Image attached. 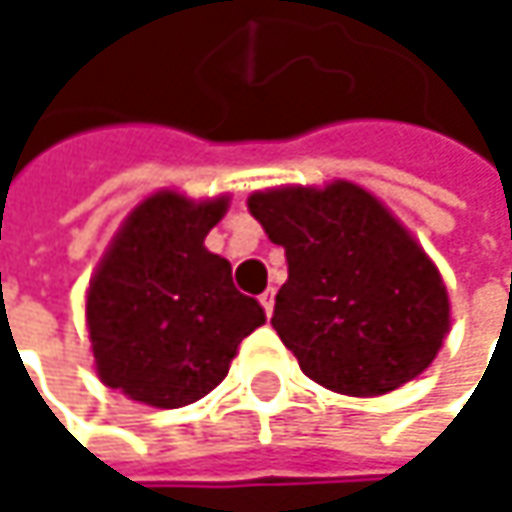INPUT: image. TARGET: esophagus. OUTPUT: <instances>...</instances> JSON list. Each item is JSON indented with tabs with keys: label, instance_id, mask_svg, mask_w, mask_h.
Masks as SVG:
<instances>
[{
	"label": "esophagus",
	"instance_id": "esophagus-1",
	"mask_svg": "<svg viewBox=\"0 0 512 512\" xmlns=\"http://www.w3.org/2000/svg\"><path fill=\"white\" fill-rule=\"evenodd\" d=\"M260 305H263L266 317H272V308H275V290H272V287L260 293Z\"/></svg>",
	"mask_w": 512,
	"mask_h": 512
}]
</instances>
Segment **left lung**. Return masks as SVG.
Masks as SVG:
<instances>
[{
  "mask_svg": "<svg viewBox=\"0 0 512 512\" xmlns=\"http://www.w3.org/2000/svg\"><path fill=\"white\" fill-rule=\"evenodd\" d=\"M249 210L287 257L272 329L305 376L373 397L430 367L451 326L442 275L370 192L269 189Z\"/></svg>",
  "mask_w": 512,
  "mask_h": 512,
  "instance_id": "left-lung-1",
  "label": "left lung"
}]
</instances>
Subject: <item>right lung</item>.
Masks as SVG:
<instances>
[{"label":"right lung","instance_id":"1","mask_svg":"<svg viewBox=\"0 0 512 512\" xmlns=\"http://www.w3.org/2000/svg\"><path fill=\"white\" fill-rule=\"evenodd\" d=\"M228 198L192 204L177 192L142 201L88 290V332L109 388L156 409L210 394L240 341L266 320L234 287L231 263L204 249Z\"/></svg>","mask_w":512,"mask_h":512}]
</instances>
